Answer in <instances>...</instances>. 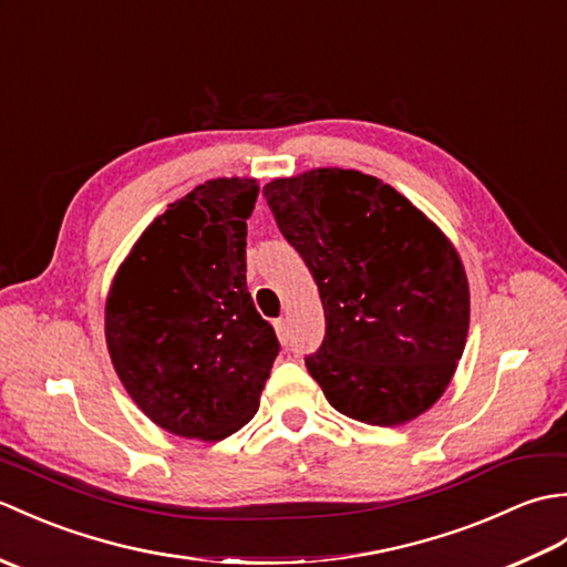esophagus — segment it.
Listing matches in <instances>:
<instances>
[{
    "label": "esophagus",
    "mask_w": 567,
    "mask_h": 567,
    "mask_svg": "<svg viewBox=\"0 0 567 567\" xmlns=\"http://www.w3.org/2000/svg\"><path fill=\"white\" fill-rule=\"evenodd\" d=\"M272 323H275V331H277V339H280V341H282V343H285V341H287V319H282V317H280V319H275V321H272Z\"/></svg>",
    "instance_id": "esophagus-1"
}]
</instances>
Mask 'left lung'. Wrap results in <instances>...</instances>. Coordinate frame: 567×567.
<instances>
[{"label": "left lung", "mask_w": 567, "mask_h": 567, "mask_svg": "<svg viewBox=\"0 0 567 567\" xmlns=\"http://www.w3.org/2000/svg\"><path fill=\"white\" fill-rule=\"evenodd\" d=\"M319 287L327 336L305 358L329 404L372 426L424 414L449 388L470 327L455 246L382 179L341 167L262 187Z\"/></svg>", "instance_id": "left-lung-1"}]
</instances>
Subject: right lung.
Masks as SVG:
<instances>
[{
    "label": "right lung",
    "instance_id": "right-lung-1",
    "mask_svg": "<svg viewBox=\"0 0 567 567\" xmlns=\"http://www.w3.org/2000/svg\"><path fill=\"white\" fill-rule=\"evenodd\" d=\"M258 192L252 177H216L167 204L106 297L116 375L175 436L221 441L246 426L280 351L246 287V221Z\"/></svg>",
    "mask_w": 567,
    "mask_h": 567
}]
</instances>
